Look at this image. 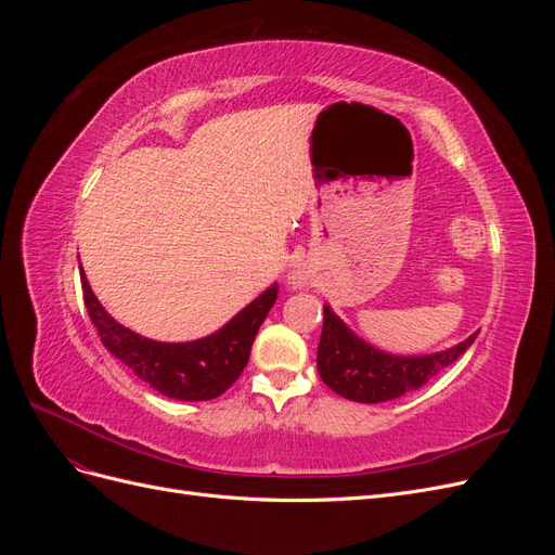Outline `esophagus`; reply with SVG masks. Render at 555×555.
<instances>
[{
    "label": "esophagus",
    "instance_id": "obj_1",
    "mask_svg": "<svg viewBox=\"0 0 555 555\" xmlns=\"http://www.w3.org/2000/svg\"><path fill=\"white\" fill-rule=\"evenodd\" d=\"M287 282H289V287H292V289H304L306 284L310 282V275H308L306 268L294 266L292 271H289V275H287Z\"/></svg>",
    "mask_w": 555,
    "mask_h": 555
}]
</instances>
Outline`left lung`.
Segmentation results:
<instances>
[{
    "label": "left lung",
    "mask_w": 555,
    "mask_h": 555,
    "mask_svg": "<svg viewBox=\"0 0 555 555\" xmlns=\"http://www.w3.org/2000/svg\"><path fill=\"white\" fill-rule=\"evenodd\" d=\"M479 333V331H477ZM477 333L444 351L398 357L365 343L328 306L317 347V371L331 391L357 402H386L418 389L475 343Z\"/></svg>",
    "instance_id": "8db88e82"
}]
</instances>
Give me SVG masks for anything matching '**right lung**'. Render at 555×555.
Wrapping results in <instances>:
<instances>
[{
  "mask_svg": "<svg viewBox=\"0 0 555 555\" xmlns=\"http://www.w3.org/2000/svg\"><path fill=\"white\" fill-rule=\"evenodd\" d=\"M86 308L104 347L139 379L173 400H212L236 382L249 361L251 343L278 300V282L206 338L192 343H159L125 328L99 304L80 266Z\"/></svg>",
  "mask_w": 555,
  "mask_h": 555,
  "instance_id": "1",
  "label": "right lung"
}]
</instances>
